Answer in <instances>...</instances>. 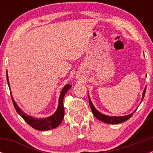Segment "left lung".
I'll use <instances>...</instances> for the list:
<instances>
[{"label": "left lung", "instance_id": "left-lung-1", "mask_svg": "<svg viewBox=\"0 0 153 153\" xmlns=\"http://www.w3.org/2000/svg\"><path fill=\"white\" fill-rule=\"evenodd\" d=\"M145 92H146V87H145L144 90H143V94H142V99H141V101L143 99V97H144ZM88 97H89V106H90L91 109H92V112L93 113V115H95V117L96 118H98V120H100L102 122L106 123V124H121V123L124 122V121H127L128 119L131 118L132 116V115L134 114V112H135V109L134 112H132V113L129 114V115H124V116H109V115H104V114L101 113L99 111L95 109V107L94 106L93 104H92V101H91L90 98H89V95L88 94Z\"/></svg>", "mask_w": 153, "mask_h": 153}]
</instances>
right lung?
I'll return each mask as SVG.
<instances>
[{"label":"right lung","mask_w":153,"mask_h":153,"mask_svg":"<svg viewBox=\"0 0 153 153\" xmlns=\"http://www.w3.org/2000/svg\"><path fill=\"white\" fill-rule=\"evenodd\" d=\"M7 83H8L9 87L10 88V81H9L8 75L7 73ZM72 86L69 84H67L64 88L62 89L60 95L59 100H58V106L57 108V110L55 111V113L53 115H50V116L47 117V118H38L35 117H32L31 115H28L26 114L25 112H23L22 109L18 106L16 102L14 100L13 97H12V92H11V96H12V101H13L14 106H15V109H16L17 112L24 118V121L27 123L29 125H30L32 128L37 129V130L40 131H46L49 130V129H54L58 126L61 121H63V118L64 117V104H63V100H64V97L65 94L67 93V91L69 90Z\"/></svg>","instance_id":"add662e5"}]
</instances>
